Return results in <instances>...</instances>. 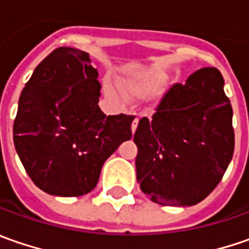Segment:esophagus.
<instances>
[{"instance_id":"34e87169","label":"esophagus","mask_w":249,"mask_h":249,"mask_svg":"<svg viewBox=\"0 0 249 249\" xmlns=\"http://www.w3.org/2000/svg\"><path fill=\"white\" fill-rule=\"evenodd\" d=\"M138 124H139V118L136 117L135 120L132 121V125H131V129H132V132L135 133V131H136V128H138Z\"/></svg>"}]
</instances>
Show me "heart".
<instances>
[{
  "mask_svg": "<svg viewBox=\"0 0 249 249\" xmlns=\"http://www.w3.org/2000/svg\"><path fill=\"white\" fill-rule=\"evenodd\" d=\"M161 80H162L161 75L157 73L143 74L139 77L125 80L121 84V89L126 96H131V98H147L157 90L161 84ZM106 92L111 98H118L116 90L111 87H106Z\"/></svg>",
  "mask_w": 249,
  "mask_h": 249,
  "instance_id": "obj_1",
  "label": "heart"
}]
</instances>
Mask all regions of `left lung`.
<instances>
[{"label":"left lung","mask_w":249,"mask_h":249,"mask_svg":"<svg viewBox=\"0 0 249 249\" xmlns=\"http://www.w3.org/2000/svg\"><path fill=\"white\" fill-rule=\"evenodd\" d=\"M223 85L218 69H200L165 92L151 118L139 121L136 179L151 201L196 205L223 178L234 151L233 108Z\"/></svg>","instance_id":"obj_1"}]
</instances>
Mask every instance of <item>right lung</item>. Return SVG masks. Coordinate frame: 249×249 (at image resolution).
Segmentation results:
<instances>
[{"instance_id":"add662e5","label":"right lung","mask_w":249,"mask_h":249,"mask_svg":"<svg viewBox=\"0 0 249 249\" xmlns=\"http://www.w3.org/2000/svg\"><path fill=\"white\" fill-rule=\"evenodd\" d=\"M89 55L60 47L39 63L23 88L13 143L42 192L59 197L89 193L105 161L132 138L133 116H106Z\"/></svg>"}]
</instances>
